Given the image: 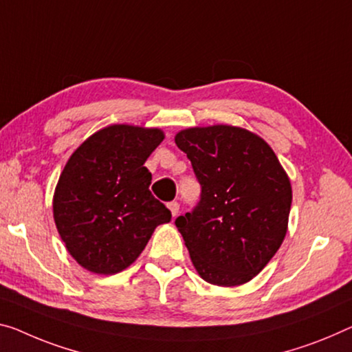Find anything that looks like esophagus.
Segmentation results:
<instances>
[{"label": "esophagus", "mask_w": 352, "mask_h": 352, "mask_svg": "<svg viewBox=\"0 0 352 352\" xmlns=\"http://www.w3.org/2000/svg\"><path fill=\"white\" fill-rule=\"evenodd\" d=\"M168 209L171 210L173 217H176L177 212H179V204H177L176 201H171V203H168Z\"/></svg>", "instance_id": "esophagus-1"}]
</instances>
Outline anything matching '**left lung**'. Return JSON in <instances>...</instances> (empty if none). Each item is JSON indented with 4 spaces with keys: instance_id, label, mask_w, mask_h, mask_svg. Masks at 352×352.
<instances>
[{
    "instance_id": "obj_1",
    "label": "left lung",
    "mask_w": 352,
    "mask_h": 352,
    "mask_svg": "<svg viewBox=\"0 0 352 352\" xmlns=\"http://www.w3.org/2000/svg\"><path fill=\"white\" fill-rule=\"evenodd\" d=\"M201 199L176 219L204 282L239 286L272 259L288 231L293 190L272 148L247 129L215 124L177 132Z\"/></svg>"
}]
</instances>
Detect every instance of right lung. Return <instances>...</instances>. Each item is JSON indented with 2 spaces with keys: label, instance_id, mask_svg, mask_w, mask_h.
Instances as JSON below:
<instances>
[{
  "label": "right lung",
  "instance_id": "1",
  "mask_svg": "<svg viewBox=\"0 0 352 352\" xmlns=\"http://www.w3.org/2000/svg\"><path fill=\"white\" fill-rule=\"evenodd\" d=\"M160 129L113 124L74 151L53 195L56 230L75 261L113 275L140 256L171 212L153 197L144 166L164 142Z\"/></svg>",
  "mask_w": 352,
  "mask_h": 352
}]
</instances>
